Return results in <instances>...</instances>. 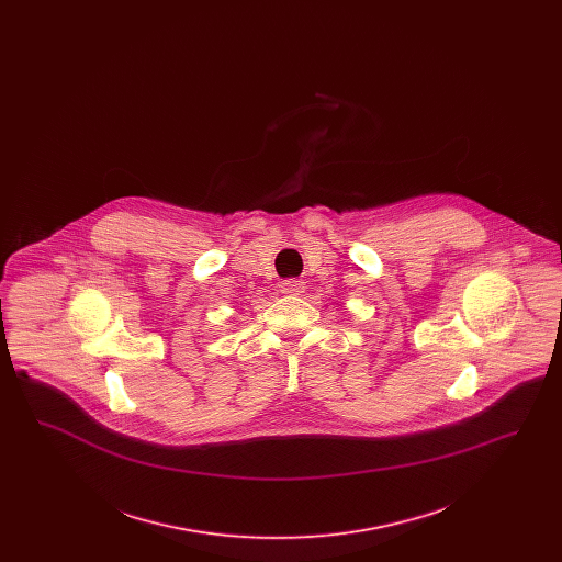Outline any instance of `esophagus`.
Wrapping results in <instances>:
<instances>
[{"instance_id":"esophagus-1","label":"esophagus","mask_w":562,"mask_h":562,"mask_svg":"<svg viewBox=\"0 0 562 562\" xmlns=\"http://www.w3.org/2000/svg\"><path fill=\"white\" fill-rule=\"evenodd\" d=\"M280 291H282V294H286V296H299V294L305 291V284L301 280H286V282H282Z\"/></svg>"}]
</instances>
